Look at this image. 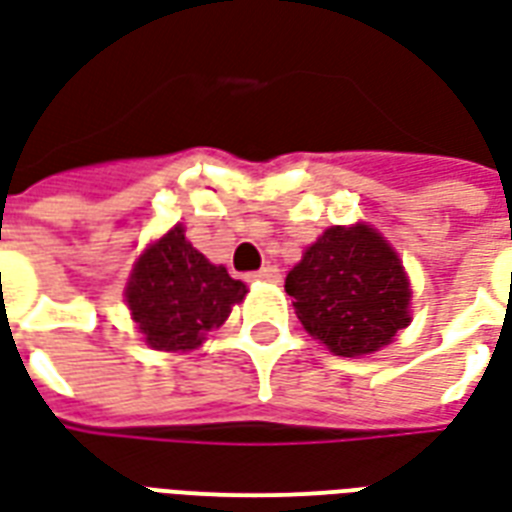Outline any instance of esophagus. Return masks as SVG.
Returning <instances> with one entry per match:
<instances>
[{
    "mask_svg": "<svg viewBox=\"0 0 512 512\" xmlns=\"http://www.w3.org/2000/svg\"><path fill=\"white\" fill-rule=\"evenodd\" d=\"M249 279H255V282H279L282 274H279V268L276 266H263L260 271H255V274L249 276Z\"/></svg>",
    "mask_w": 512,
    "mask_h": 512,
    "instance_id": "obj_1",
    "label": "esophagus"
}]
</instances>
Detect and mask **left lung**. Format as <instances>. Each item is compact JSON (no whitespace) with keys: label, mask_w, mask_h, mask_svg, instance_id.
I'll list each match as a JSON object with an SVG mask.
<instances>
[{"label":"left lung","mask_w":512,"mask_h":512,"mask_svg":"<svg viewBox=\"0 0 512 512\" xmlns=\"http://www.w3.org/2000/svg\"><path fill=\"white\" fill-rule=\"evenodd\" d=\"M295 314L336 355H369L410 325V279L369 225L328 227L285 279Z\"/></svg>","instance_id":"8db88e82"}]
</instances>
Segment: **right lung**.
Segmentation results:
<instances>
[{
    "label": "right lung",
    "instance_id": "add662e5",
    "mask_svg": "<svg viewBox=\"0 0 512 512\" xmlns=\"http://www.w3.org/2000/svg\"><path fill=\"white\" fill-rule=\"evenodd\" d=\"M124 295L149 347L189 352L225 323L246 285L208 263L176 225L138 257Z\"/></svg>",
    "mask_w": 512,
    "mask_h": 512
}]
</instances>
